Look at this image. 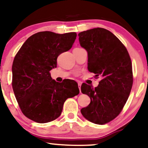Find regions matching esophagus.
I'll return each instance as SVG.
<instances>
[{
    "mask_svg": "<svg viewBox=\"0 0 148 148\" xmlns=\"http://www.w3.org/2000/svg\"><path fill=\"white\" fill-rule=\"evenodd\" d=\"M81 86H82V82H78V86H79V89L80 93H82V92H81Z\"/></svg>",
    "mask_w": 148,
    "mask_h": 148,
    "instance_id": "1",
    "label": "esophagus"
}]
</instances>
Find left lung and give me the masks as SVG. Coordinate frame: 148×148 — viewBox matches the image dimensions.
Listing matches in <instances>:
<instances>
[{
	"label": "left lung",
	"mask_w": 148,
	"mask_h": 148,
	"mask_svg": "<svg viewBox=\"0 0 148 148\" xmlns=\"http://www.w3.org/2000/svg\"><path fill=\"white\" fill-rule=\"evenodd\" d=\"M80 45L88 52V69L101 80L95 88L82 84V92L90 103L81 109L90 122L104 124L120 114L133 86L132 63L127 49L112 32L96 28L78 34Z\"/></svg>",
	"instance_id": "obj_1"
}]
</instances>
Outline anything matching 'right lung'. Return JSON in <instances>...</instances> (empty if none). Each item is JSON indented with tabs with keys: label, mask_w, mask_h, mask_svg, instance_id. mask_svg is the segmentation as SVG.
<instances>
[{
	"label": "right lung",
	"mask_w": 148,
	"mask_h": 148,
	"mask_svg": "<svg viewBox=\"0 0 148 148\" xmlns=\"http://www.w3.org/2000/svg\"><path fill=\"white\" fill-rule=\"evenodd\" d=\"M76 32H39L24 42L12 66V87L19 106L28 118L47 123L60 116L68 98L79 93L75 82L58 83L49 71L57 66V58L71 48Z\"/></svg>",
	"instance_id": "right-lung-1"
}]
</instances>
